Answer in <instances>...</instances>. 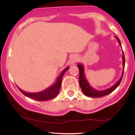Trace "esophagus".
<instances>
[{
    "label": "esophagus",
    "instance_id": "esophagus-1",
    "mask_svg": "<svg viewBox=\"0 0 135 135\" xmlns=\"http://www.w3.org/2000/svg\"><path fill=\"white\" fill-rule=\"evenodd\" d=\"M78 60H79L78 56H77V55H72L70 58V64L74 65V63H75L77 61H78Z\"/></svg>",
    "mask_w": 135,
    "mask_h": 135
}]
</instances>
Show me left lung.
Wrapping results in <instances>:
<instances>
[{
  "instance_id": "1",
  "label": "left lung",
  "mask_w": 135,
  "mask_h": 135,
  "mask_svg": "<svg viewBox=\"0 0 135 135\" xmlns=\"http://www.w3.org/2000/svg\"><path fill=\"white\" fill-rule=\"evenodd\" d=\"M117 38V41H118L119 44L121 46L120 44V42L119 38L117 37H115ZM122 66H123V70L122 72V75L121 77L120 78L118 81L115 84L113 85L112 86H111L110 88H108V89H103V90H97V89H94L92 86H91V85L89 84V83L88 82L87 79L86 78V75L84 74V67L83 65L79 64L77 65V67L79 68V84L80 88H81L82 91H83V93L85 94L87 97H93V98H100L102 97H104L105 95H107L110 93H112L113 91H114L115 89L118 87V86L120 84V82H121L122 76H123L124 74V66H125V58H124V52L122 51Z\"/></svg>"
}]
</instances>
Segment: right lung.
<instances>
[{"label": "right lung", "instance_id": "obj_1", "mask_svg": "<svg viewBox=\"0 0 135 135\" xmlns=\"http://www.w3.org/2000/svg\"><path fill=\"white\" fill-rule=\"evenodd\" d=\"M69 69V66L65 68L62 72L61 73L59 77H57L55 83L51 85V86H49V88H47V89H44V90L40 91V92L37 93H28L26 92V91L22 90L21 89H20L19 87H18L19 90L21 91L22 93L24 94L26 97L31 98L34 99L35 100H37V101H46V100H51V99L54 98L58 95L59 93V91H60V87H61V80H62V78L63 75H64L65 72Z\"/></svg>", "mask_w": 135, "mask_h": 135}]
</instances>
